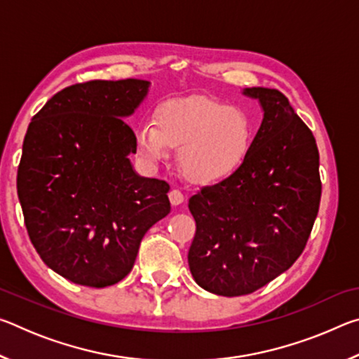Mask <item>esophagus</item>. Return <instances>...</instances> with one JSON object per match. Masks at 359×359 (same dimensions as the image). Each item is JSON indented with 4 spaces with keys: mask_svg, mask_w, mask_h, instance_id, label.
Here are the masks:
<instances>
[{
    "mask_svg": "<svg viewBox=\"0 0 359 359\" xmlns=\"http://www.w3.org/2000/svg\"><path fill=\"white\" fill-rule=\"evenodd\" d=\"M184 194H182L179 190H171L169 191V201H171L172 205H180L184 203Z\"/></svg>",
    "mask_w": 359,
    "mask_h": 359,
    "instance_id": "obj_1",
    "label": "esophagus"
}]
</instances>
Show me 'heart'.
<instances>
[{"label": "heart", "mask_w": 359, "mask_h": 359, "mask_svg": "<svg viewBox=\"0 0 359 359\" xmlns=\"http://www.w3.org/2000/svg\"><path fill=\"white\" fill-rule=\"evenodd\" d=\"M137 154L149 165L179 149L177 163L185 177L212 184L231 177L244 166L253 145V123L247 112L208 98H180L163 102L154 123L135 130Z\"/></svg>", "instance_id": "b5f03b06"}]
</instances>
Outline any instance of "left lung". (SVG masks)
I'll return each mask as SVG.
<instances>
[{
	"mask_svg": "<svg viewBox=\"0 0 359 359\" xmlns=\"http://www.w3.org/2000/svg\"><path fill=\"white\" fill-rule=\"evenodd\" d=\"M263 121L238 172L188 201L196 234L188 266L218 296L257 291L299 258L318 214L320 155L307 125L274 88H244Z\"/></svg>",
	"mask_w": 359,
	"mask_h": 359,
	"instance_id": "left-lung-1",
	"label": "left lung"
}]
</instances>
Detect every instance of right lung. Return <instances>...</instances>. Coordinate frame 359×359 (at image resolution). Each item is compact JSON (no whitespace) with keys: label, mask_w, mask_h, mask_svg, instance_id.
I'll return each instance as SVG.
<instances>
[{"label":"right lung","mask_w":359,"mask_h":359,"mask_svg":"<svg viewBox=\"0 0 359 359\" xmlns=\"http://www.w3.org/2000/svg\"><path fill=\"white\" fill-rule=\"evenodd\" d=\"M141 79L92 81L53 95L32 118L17 194L41 259L69 282L104 288L130 274L144 234L171 212L165 180L131 165L126 118L149 93Z\"/></svg>","instance_id":"add662e5"}]
</instances>
